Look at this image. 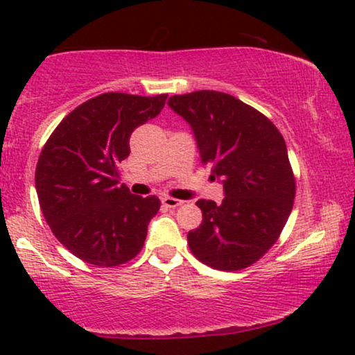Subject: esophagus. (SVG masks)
Segmentation results:
<instances>
[{"mask_svg": "<svg viewBox=\"0 0 355 355\" xmlns=\"http://www.w3.org/2000/svg\"><path fill=\"white\" fill-rule=\"evenodd\" d=\"M163 205L166 207V208H178V207H181L182 205V200H178V198H173V197H164L163 198Z\"/></svg>", "mask_w": 355, "mask_h": 355, "instance_id": "esophagus-1", "label": "esophagus"}]
</instances>
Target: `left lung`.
I'll return each mask as SVG.
<instances>
[{"label":"left lung","instance_id":"1","mask_svg":"<svg viewBox=\"0 0 355 355\" xmlns=\"http://www.w3.org/2000/svg\"><path fill=\"white\" fill-rule=\"evenodd\" d=\"M168 106L191 125L200 159L225 198L197 202L192 254L215 270H242L275 244L293 210L295 182L283 135L268 118L215 90L174 95Z\"/></svg>","mask_w":355,"mask_h":355}]
</instances>
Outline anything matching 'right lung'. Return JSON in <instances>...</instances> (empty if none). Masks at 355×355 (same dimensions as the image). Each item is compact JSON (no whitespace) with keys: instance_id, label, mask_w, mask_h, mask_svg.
I'll use <instances>...</instances> for the list:
<instances>
[{"instance_id":"add662e5","label":"right lung","mask_w":355,"mask_h":355,"mask_svg":"<svg viewBox=\"0 0 355 355\" xmlns=\"http://www.w3.org/2000/svg\"><path fill=\"white\" fill-rule=\"evenodd\" d=\"M168 95L103 94L71 111L38 158L35 189L56 239L77 259L116 266L142 250L158 197H139L119 184L135 128L163 110Z\"/></svg>"}]
</instances>
